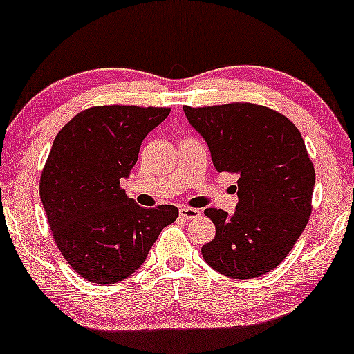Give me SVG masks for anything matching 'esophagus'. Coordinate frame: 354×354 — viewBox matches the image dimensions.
<instances>
[{
	"mask_svg": "<svg viewBox=\"0 0 354 354\" xmlns=\"http://www.w3.org/2000/svg\"><path fill=\"white\" fill-rule=\"evenodd\" d=\"M178 214H180L182 220H192V218H198L199 214H201V211L196 209V207L182 206L180 209H178Z\"/></svg>",
	"mask_w": 354,
	"mask_h": 354,
	"instance_id": "esophagus-1",
	"label": "esophagus"
}]
</instances>
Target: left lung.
Wrapping results in <instances>:
<instances>
[{
    "label": "left lung",
    "instance_id": "left-lung-1",
    "mask_svg": "<svg viewBox=\"0 0 354 354\" xmlns=\"http://www.w3.org/2000/svg\"><path fill=\"white\" fill-rule=\"evenodd\" d=\"M218 172L239 174L235 213L204 211L216 235L203 245L220 274L250 279L283 262L312 213L315 170L304 138L279 112L254 104L184 107Z\"/></svg>",
    "mask_w": 354,
    "mask_h": 354
}]
</instances>
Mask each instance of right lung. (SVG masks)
<instances>
[{
  "instance_id": "1",
  "label": "right lung",
  "mask_w": 354,
  "mask_h": 354,
  "mask_svg": "<svg viewBox=\"0 0 354 354\" xmlns=\"http://www.w3.org/2000/svg\"><path fill=\"white\" fill-rule=\"evenodd\" d=\"M170 109L107 105L80 112L57 133L41 177V201L61 254L86 281L114 285L147 261L172 204L138 206L121 189L141 143Z\"/></svg>"
}]
</instances>
